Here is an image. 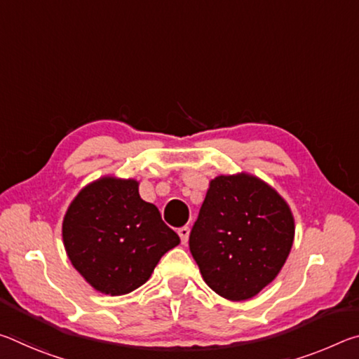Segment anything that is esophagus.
Listing matches in <instances>:
<instances>
[{
	"label": "esophagus",
	"mask_w": 359,
	"mask_h": 359,
	"mask_svg": "<svg viewBox=\"0 0 359 359\" xmlns=\"http://www.w3.org/2000/svg\"><path fill=\"white\" fill-rule=\"evenodd\" d=\"M177 233H179L180 239H182V244L187 245V244H188V238H190V228H188V226H182V228H179Z\"/></svg>",
	"instance_id": "1"
}]
</instances>
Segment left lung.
Returning a JSON list of instances; mask_svg holds the SVG:
<instances>
[{"instance_id":"1","label":"left lung","mask_w":359,"mask_h":359,"mask_svg":"<svg viewBox=\"0 0 359 359\" xmlns=\"http://www.w3.org/2000/svg\"><path fill=\"white\" fill-rule=\"evenodd\" d=\"M293 241L287 201L257 175L239 172L210 180L190 233V252L217 294L245 301L278 276Z\"/></svg>"}]
</instances>
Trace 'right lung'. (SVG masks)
<instances>
[{
	"instance_id": "add662e5",
	"label": "right lung",
	"mask_w": 359,
	"mask_h": 359,
	"mask_svg": "<svg viewBox=\"0 0 359 359\" xmlns=\"http://www.w3.org/2000/svg\"><path fill=\"white\" fill-rule=\"evenodd\" d=\"M63 244L76 271L100 293H131L163 255L180 244L139 182L104 175L85 185L63 218Z\"/></svg>"
}]
</instances>
